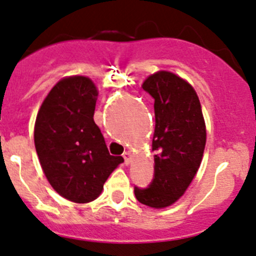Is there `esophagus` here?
Returning a JSON list of instances; mask_svg holds the SVG:
<instances>
[{"label": "esophagus", "mask_w": 256, "mask_h": 256, "mask_svg": "<svg viewBox=\"0 0 256 256\" xmlns=\"http://www.w3.org/2000/svg\"><path fill=\"white\" fill-rule=\"evenodd\" d=\"M124 160H125V164H130V160H131V153L130 152H125V153L122 154Z\"/></svg>", "instance_id": "34e87169"}]
</instances>
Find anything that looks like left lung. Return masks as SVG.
Segmentation results:
<instances>
[{"label":"left lung","instance_id":"obj_1","mask_svg":"<svg viewBox=\"0 0 256 256\" xmlns=\"http://www.w3.org/2000/svg\"><path fill=\"white\" fill-rule=\"evenodd\" d=\"M142 89L154 100V176L148 188L135 186L134 192L144 206L164 208L182 196L199 170L206 124L195 90L174 74H153Z\"/></svg>","mask_w":256,"mask_h":256}]
</instances>
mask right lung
<instances>
[{"label": "right lung", "instance_id": "obj_1", "mask_svg": "<svg viewBox=\"0 0 256 256\" xmlns=\"http://www.w3.org/2000/svg\"><path fill=\"white\" fill-rule=\"evenodd\" d=\"M96 85L85 76L62 79L43 102L36 120L34 144L50 186L74 202L100 196L106 180L124 162L108 152L94 122Z\"/></svg>", "mask_w": 256, "mask_h": 256}]
</instances>
